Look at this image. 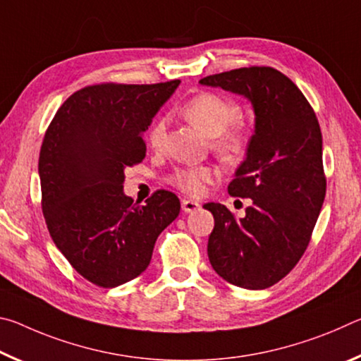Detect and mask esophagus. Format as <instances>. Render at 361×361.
I'll return each mask as SVG.
<instances>
[{
    "label": "esophagus",
    "mask_w": 361,
    "mask_h": 361,
    "mask_svg": "<svg viewBox=\"0 0 361 361\" xmlns=\"http://www.w3.org/2000/svg\"><path fill=\"white\" fill-rule=\"evenodd\" d=\"M181 209L185 213H194L200 209V204L195 202V200H191V199H183Z\"/></svg>",
    "instance_id": "esophagus-1"
}]
</instances>
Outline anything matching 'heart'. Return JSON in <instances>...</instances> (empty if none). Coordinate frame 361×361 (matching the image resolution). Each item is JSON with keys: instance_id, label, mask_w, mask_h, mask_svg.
<instances>
[{"instance_id": "b5f03b06", "label": "heart", "mask_w": 361, "mask_h": 361, "mask_svg": "<svg viewBox=\"0 0 361 361\" xmlns=\"http://www.w3.org/2000/svg\"><path fill=\"white\" fill-rule=\"evenodd\" d=\"M183 113L194 127H197L207 137L215 138L213 145L224 157L234 159L245 151V133L232 127L242 114V109L235 102L218 94L205 92L189 100ZM164 135H166V121L161 119L152 126L149 132V145L152 148H159L162 145ZM216 176L218 170L215 167H185L176 170L170 181L181 191L199 195L205 191L209 183L216 180Z\"/></svg>"}]
</instances>
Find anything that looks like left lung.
<instances>
[{"label": "left lung", "instance_id": "1", "mask_svg": "<svg viewBox=\"0 0 361 361\" xmlns=\"http://www.w3.org/2000/svg\"><path fill=\"white\" fill-rule=\"evenodd\" d=\"M199 84L252 103L253 135L228 186L252 205L243 218L223 204L204 205L215 218L207 253L226 282L264 290L296 266L325 200L319 121L296 84L269 66L219 73Z\"/></svg>", "mask_w": 361, "mask_h": 361}]
</instances>
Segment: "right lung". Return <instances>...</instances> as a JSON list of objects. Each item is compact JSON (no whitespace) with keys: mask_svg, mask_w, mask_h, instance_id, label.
Segmentation results:
<instances>
[{"mask_svg":"<svg viewBox=\"0 0 361 361\" xmlns=\"http://www.w3.org/2000/svg\"><path fill=\"white\" fill-rule=\"evenodd\" d=\"M178 85L84 87L65 100L44 135L38 172L49 234L70 264L103 288L146 271L159 234L180 213L170 191L145 205L124 194V170L145 159L143 133Z\"/></svg>","mask_w":361,"mask_h":361,"instance_id":"obj_1","label":"right lung"}]
</instances>
